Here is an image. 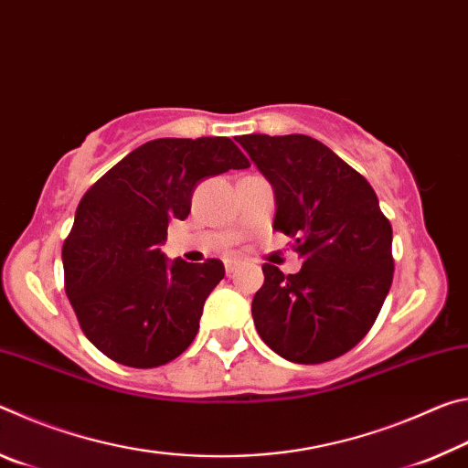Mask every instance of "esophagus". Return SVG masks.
<instances>
[{
    "instance_id": "obj_1",
    "label": "esophagus",
    "mask_w": 468,
    "mask_h": 468,
    "mask_svg": "<svg viewBox=\"0 0 468 468\" xmlns=\"http://www.w3.org/2000/svg\"><path fill=\"white\" fill-rule=\"evenodd\" d=\"M237 266H239V260H235V258L225 260V271H227V274H233Z\"/></svg>"
}]
</instances>
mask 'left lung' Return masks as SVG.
Listing matches in <instances>:
<instances>
[{"instance_id":"1","label":"left lung","mask_w":468,"mask_h":468,"mask_svg":"<svg viewBox=\"0 0 468 468\" xmlns=\"http://www.w3.org/2000/svg\"><path fill=\"white\" fill-rule=\"evenodd\" d=\"M276 200L272 229L303 260L284 276L264 264L251 315L264 343L292 363L336 359L374 326L390 291L392 227L367 179L303 133L237 138Z\"/></svg>"}]
</instances>
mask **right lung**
I'll use <instances>...</instances> for the list:
<instances>
[{
    "mask_svg": "<svg viewBox=\"0 0 468 468\" xmlns=\"http://www.w3.org/2000/svg\"><path fill=\"white\" fill-rule=\"evenodd\" d=\"M248 167L229 138H158L84 194L61 250L66 292L86 338L109 359L148 369L192 345L225 266L169 262L161 245L169 220L187 218L202 179Z\"/></svg>",
    "mask_w": 468,
    "mask_h": 468,
    "instance_id": "1",
    "label": "right lung"
}]
</instances>
